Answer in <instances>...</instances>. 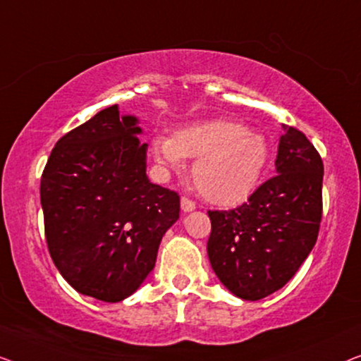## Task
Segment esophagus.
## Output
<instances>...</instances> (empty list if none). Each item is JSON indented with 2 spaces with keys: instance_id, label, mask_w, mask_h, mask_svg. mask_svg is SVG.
Masks as SVG:
<instances>
[{
  "instance_id": "34e87169",
  "label": "esophagus",
  "mask_w": 361,
  "mask_h": 361,
  "mask_svg": "<svg viewBox=\"0 0 361 361\" xmlns=\"http://www.w3.org/2000/svg\"><path fill=\"white\" fill-rule=\"evenodd\" d=\"M196 209V202L190 200L188 196H183L181 197V211L183 212H190V211H195Z\"/></svg>"
}]
</instances>
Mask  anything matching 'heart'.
I'll return each mask as SVG.
<instances>
[{"label":"heart","mask_w":361,"mask_h":361,"mask_svg":"<svg viewBox=\"0 0 361 361\" xmlns=\"http://www.w3.org/2000/svg\"><path fill=\"white\" fill-rule=\"evenodd\" d=\"M152 152L161 166L181 170L185 159H196L191 178L197 191L214 204L232 206L248 197L270 159V145L245 124L212 119L186 126L173 139L155 137Z\"/></svg>","instance_id":"1"}]
</instances>
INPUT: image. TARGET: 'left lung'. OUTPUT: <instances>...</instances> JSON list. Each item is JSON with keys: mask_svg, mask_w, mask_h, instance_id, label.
Instances as JSON below:
<instances>
[{"mask_svg": "<svg viewBox=\"0 0 361 361\" xmlns=\"http://www.w3.org/2000/svg\"><path fill=\"white\" fill-rule=\"evenodd\" d=\"M276 175L229 211H207V255L221 283L245 301L283 288L316 245L322 219L321 155L306 135L283 124Z\"/></svg>", "mask_w": 361, "mask_h": 361, "instance_id": "left-lung-1", "label": "left lung"}]
</instances>
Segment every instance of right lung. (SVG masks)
I'll use <instances>...</instances> for the list:
<instances>
[{
	"mask_svg": "<svg viewBox=\"0 0 361 361\" xmlns=\"http://www.w3.org/2000/svg\"><path fill=\"white\" fill-rule=\"evenodd\" d=\"M118 104L55 144L40 180L49 253L85 296L119 302L154 270L164 233L180 217V196L145 175L147 144Z\"/></svg>",
	"mask_w": 361,
	"mask_h": 361,
	"instance_id": "add662e5",
	"label": "right lung"
}]
</instances>
